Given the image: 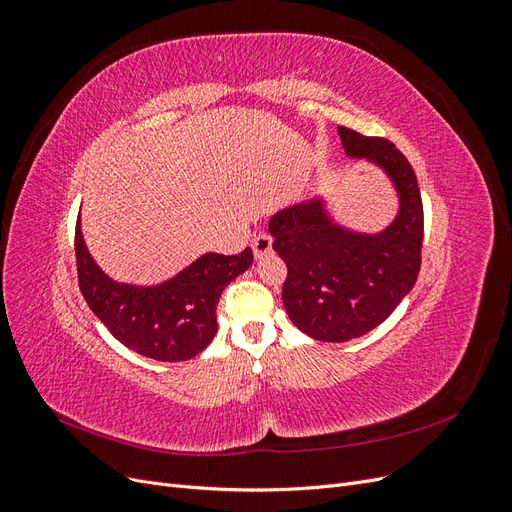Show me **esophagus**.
Returning a JSON list of instances; mask_svg holds the SVG:
<instances>
[{
  "mask_svg": "<svg viewBox=\"0 0 512 512\" xmlns=\"http://www.w3.org/2000/svg\"><path fill=\"white\" fill-rule=\"evenodd\" d=\"M273 247V239L269 235H256L252 241V250L256 258H265Z\"/></svg>",
  "mask_w": 512,
  "mask_h": 512,
  "instance_id": "esophagus-1",
  "label": "esophagus"
}]
</instances>
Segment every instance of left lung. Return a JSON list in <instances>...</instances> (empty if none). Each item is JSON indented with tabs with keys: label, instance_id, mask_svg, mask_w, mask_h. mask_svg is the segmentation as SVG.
<instances>
[{
	"label": "left lung",
	"instance_id": "left-lung-1",
	"mask_svg": "<svg viewBox=\"0 0 512 512\" xmlns=\"http://www.w3.org/2000/svg\"><path fill=\"white\" fill-rule=\"evenodd\" d=\"M346 156L382 168L399 198L393 222L378 232L335 222L322 196L277 211L269 232L284 258L282 288L294 327L320 342H348L376 329L414 288L421 269L423 200L416 175L393 143L337 128Z\"/></svg>",
	"mask_w": 512,
	"mask_h": 512
}]
</instances>
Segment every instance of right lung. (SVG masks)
I'll return each mask as SVG.
<instances>
[{
	"mask_svg": "<svg viewBox=\"0 0 512 512\" xmlns=\"http://www.w3.org/2000/svg\"><path fill=\"white\" fill-rule=\"evenodd\" d=\"M74 250L79 286L91 312L123 346L164 363L188 361L211 344L218 333L215 309L224 288L254 262L250 247L237 256L207 252L160 284L117 282L89 254L81 215Z\"/></svg>",
	"mask_w": 512,
	"mask_h": 512,
	"instance_id": "right-lung-1",
	"label": "right lung"
}]
</instances>
